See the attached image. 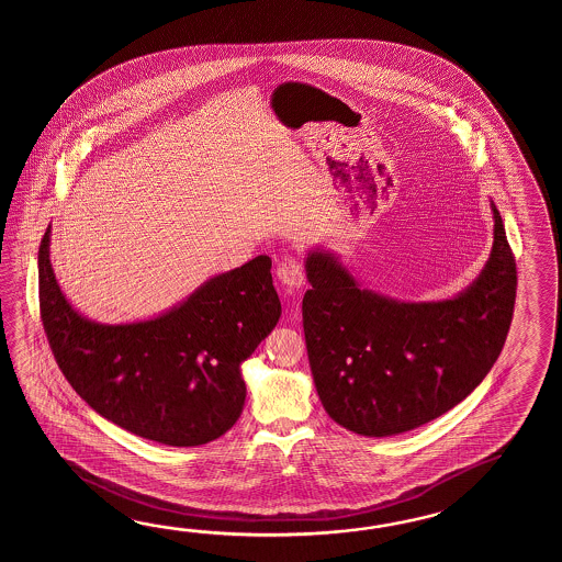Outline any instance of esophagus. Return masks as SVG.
Here are the masks:
<instances>
[{
  "mask_svg": "<svg viewBox=\"0 0 562 562\" xmlns=\"http://www.w3.org/2000/svg\"><path fill=\"white\" fill-rule=\"evenodd\" d=\"M277 277L286 289H299L305 285L303 267L295 257H285L281 263L277 265Z\"/></svg>",
  "mask_w": 562,
  "mask_h": 562,
  "instance_id": "1",
  "label": "esophagus"
}]
</instances>
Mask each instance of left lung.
<instances>
[{
  "mask_svg": "<svg viewBox=\"0 0 562 562\" xmlns=\"http://www.w3.org/2000/svg\"><path fill=\"white\" fill-rule=\"evenodd\" d=\"M494 245L458 297L404 303L361 289L331 252L307 257L303 331L325 412L346 430L395 436L440 418L486 378L513 322L516 261L498 209Z\"/></svg>",
  "mask_w": 562,
  "mask_h": 562,
  "instance_id": "left-lung-1",
  "label": "left lung"
}]
</instances>
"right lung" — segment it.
<instances>
[{
  "label": "right lung",
  "instance_id": "right-lung-1",
  "mask_svg": "<svg viewBox=\"0 0 562 562\" xmlns=\"http://www.w3.org/2000/svg\"><path fill=\"white\" fill-rule=\"evenodd\" d=\"M37 269L52 353L102 418L167 446H201L233 428L247 394L240 363L281 315L267 255L213 277L179 307L126 325L74 311L49 265V227Z\"/></svg>",
  "mask_w": 562,
  "mask_h": 562
}]
</instances>
